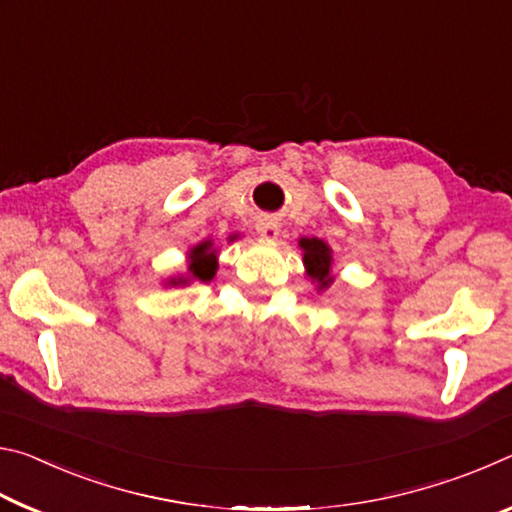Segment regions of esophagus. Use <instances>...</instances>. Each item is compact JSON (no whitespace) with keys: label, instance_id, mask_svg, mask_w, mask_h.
Masks as SVG:
<instances>
[{"label":"esophagus","instance_id":"obj_1","mask_svg":"<svg viewBox=\"0 0 512 512\" xmlns=\"http://www.w3.org/2000/svg\"><path fill=\"white\" fill-rule=\"evenodd\" d=\"M257 232H259V237H264V239H277V235H280V225L266 216V219H259Z\"/></svg>","mask_w":512,"mask_h":512}]
</instances>
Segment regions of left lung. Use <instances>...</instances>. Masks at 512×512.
<instances>
[{
	"label": "left lung",
	"instance_id": "1",
	"mask_svg": "<svg viewBox=\"0 0 512 512\" xmlns=\"http://www.w3.org/2000/svg\"><path fill=\"white\" fill-rule=\"evenodd\" d=\"M298 246L302 250V264H305V273L311 282L316 284V291H325L332 287L334 273H332V248L327 241L318 237H302L298 239Z\"/></svg>",
	"mask_w": 512,
	"mask_h": 512
}]
</instances>
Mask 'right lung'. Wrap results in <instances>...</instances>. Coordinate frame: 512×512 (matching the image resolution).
<instances>
[{"instance_id": "add662e5", "label": "right lung", "mask_w": 512, "mask_h": 512, "mask_svg": "<svg viewBox=\"0 0 512 512\" xmlns=\"http://www.w3.org/2000/svg\"><path fill=\"white\" fill-rule=\"evenodd\" d=\"M235 237H230L232 241ZM219 268V248H214L212 239H205L187 250V271L171 275L164 280V287H189L192 282H210Z\"/></svg>"}]
</instances>
